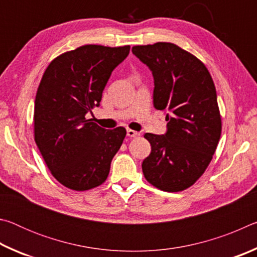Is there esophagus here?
Listing matches in <instances>:
<instances>
[{
	"instance_id": "obj_1",
	"label": "esophagus",
	"mask_w": 257,
	"mask_h": 257,
	"mask_svg": "<svg viewBox=\"0 0 257 257\" xmlns=\"http://www.w3.org/2000/svg\"><path fill=\"white\" fill-rule=\"evenodd\" d=\"M138 132H135V130H132V129H127V136L129 137H138L139 136Z\"/></svg>"
}]
</instances>
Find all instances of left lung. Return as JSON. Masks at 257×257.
Wrapping results in <instances>:
<instances>
[{
	"instance_id": "8db88e82",
	"label": "left lung",
	"mask_w": 257,
	"mask_h": 257,
	"mask_svg": "<svg viewBox=\"0 0 257 257\" xmlns=\"http://www.w3.org/2000/svg\"><path fill=\"white\" fill-rule=\"evenodd\" d=\"M132 51L152 71L154 107L168 121L164 135H144L152 150L143 161V173L161 190H184L206 170L220 141L214 82L204 63L172 43Z\"/></svg>"
}]
</instances>
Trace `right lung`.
<instances>
[{
    "label": "right lung",
    "instance_id": "obj_1",
    "mask_svg": "<svg viewBox=\"0 0 257 257\" xmlns=\"http://www.w3.org/2000/svg\"><path fill=\"white\" fill-rule=\"evenodd\" d=\"M130 46L84 45L49 64L35 99V142L60 184L73 190L102 185L125 129L106 130L87 120L99 106L112 71L127 58Z\"/></svg>",
    "mask_w": 257,
    "mask_h": 257
}]
</instances>
